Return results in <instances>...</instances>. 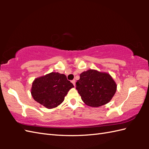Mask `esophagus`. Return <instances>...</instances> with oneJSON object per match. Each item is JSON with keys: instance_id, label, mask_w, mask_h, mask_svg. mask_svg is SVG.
Segmentation results:
<instances>
[{"instance_id": "1", "label": "esophagus", "mask_w": 149, "mask_h": 149, "mask_svg": "<svg viewBox=\"0 0 149 149\" xmlns=\"http://www.w3.org/2000/svg\"><path fill=\"white\" fill-rule=\"evenodd\" d=\"M72 83H73V84H74V86H75V79L72 80Z\"/></svg>"}]
</instances>
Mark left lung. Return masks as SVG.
<instances>
[{"label": "left lung", "instance_id": "obj_1", "mask_svg": "<svg viewBox=\"0 0 149 149\" xmlns=\"http://www.w3.org/2000/svg\"><path fill=\"white\" fill-rule=\"evenodd\" d=\"M75 85L81 99L91 107L109 102L116 90V84L109 74L95 70L81 73Z\"/></svg>", "mask_w": 149, "mask_h": 149}]
</instances>
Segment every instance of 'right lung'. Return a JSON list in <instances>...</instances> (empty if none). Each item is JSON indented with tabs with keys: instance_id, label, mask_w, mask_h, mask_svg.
Segmentation results:
<instances>
[{
	"instance_id": "right-lung-1",
	"label": "right lung",
	"mask_w": 149,
	"mask_h": 149,
	"mask_svg": "<svg viewBox=\"0 0 149 149\" xmlns=\"http://www.w3.org/2000/svg\"><path fill=\"white\" fill-rule=\"evenodd\" d=\"M74 87L64 74L52 72L36 79L31 89L33 99L47 108L59 106L72 88Z\"/></svg>"
}]
</instances>
